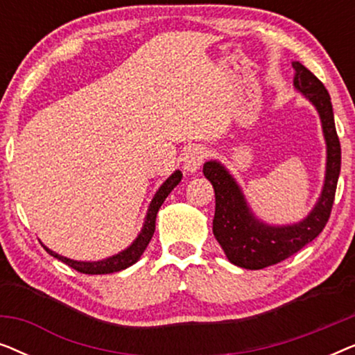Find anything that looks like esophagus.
I'll return each instance as SVG.
<instances>
[{"label": "esophagus", "instance_id": "esophagus-1", "mask_svg": "<svg viewBox=\"0 0 355 355\" xmlns=\"http://www.w3.org/2000/svg\"><path fill=\"white\" fill-rule=\"evenodd\" d=\"M208 157V152L202 145H193L184 155V171L186 173H196L198 168L202 166L205 158Z\"/></svg>", "mask_w": 355, "mask_h": 355}]
</instances>
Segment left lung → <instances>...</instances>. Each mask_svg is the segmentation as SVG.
Instances as JSON below:
<instances>
[{
	"mask_svg": "<svg viewBox=\"0 0 355 355\" xmlns=\"http://www.w3.org/2000/svg\"><path fill=\"white\" fill-rule=\"evenodd\" d=\"M293 67L295 71L294 87L317 108L327 140L323 191L309 216L295 225H265L250 211L241 187L221 163L207 162L203 164V174L215 189L213 234L225 250L227 260L245 270H261L289 259L323 231L331 215L341 171V144L334 125L331 98L322 80L307 67L299 61H294Z\"/></svg>",
	"mask_w": 355,
	"mask_h": 355,
	"instance_id": "1",
	"label": "left lung"
}]
</instances>
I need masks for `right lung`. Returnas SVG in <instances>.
<instances>
[{
    "instance_id": "add662e5",
    "label": "right lung",
    "mask_w": 355,
    "mask_h": 355,
    "mask_svg": "<svg viewBox=\"0 0 355 355\" xmlns=\"http://www.w3.org/2000/svg\"><path fill=\"white\" fill-rule=\"evenodd\" d=\"M181 178H182L181 171H174L171 176H169L166 181L162 184V187L158 189L157 193H155V197L152 198V202H150L147 216H145L144 227H142V231H140V234L137 236V239H135L132 244L128 247V249L119 252V254L108 257V259H105V260H98V261H77V260L66 259V257H62V255H58L56 252L50 250L45 245L43 247H45V250L48 252V254L53 255L58 260H61L62 263L69 265L71 268L77 270L79 273L108 275V273H116V271L125 270L128 266L134 265L135 261L140 259V255L144 254V250L147 249L148 242L152 241V237H153L155 221H157V213L159 210V207L163 205L164 198L169 196V192H171L173 189L176 187L179 182H181Z\"/></svg>"
}]
</instances>
